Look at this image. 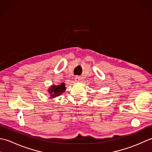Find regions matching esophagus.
Returning <instances> with one entry per match:
<instances>
[{"instance_id": "esophagus-1", "label": "esophagus", "mask_w": 152, "mask_h": 152, "mask_svg": "<svg viewBox=\"0 0 152 152\" xmlns=\"http://www.w3.org/2000/svg\"><path fill=\"white\" fill-rule=\"evenodd\" d=\"M75 80H76V82H80V78L79 76H76L75 77Z\"/></svg>"}]
</instances>
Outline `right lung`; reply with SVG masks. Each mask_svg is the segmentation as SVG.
<instances>
[{
	"label": "right lung",
	"instance_id": "add662e5",
	"mask_svg": "<svg viewBox=\"0 0 152 152\" xmlns=\"http://www.w3.org/2000/svg\"><path fill=\"white\" fill-rule=\"evenodd\" d=\"M65 89V83H61V85L51 86L49 89H48V93H50V98L53 99L56 98V96L61 95V94H62L63 92H64Z\"/></svg>",
	"mask_w": 152,
	"mask_h": 152
}]
</instances>
